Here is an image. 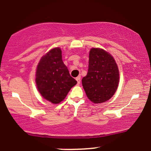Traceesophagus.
Segmentation results:
<instances>
[{"instance_id":"34e87169","label":"esophagus","mask_w":151,"mask_h":151,"mask_svg":"<svg viewBox=\"0 0 151 151\" xmlns=\"http://www.w3.org/2000/svg\"><path fill=\"white\" fill-rule=\"evenodd\" d=\"M76 80H77V84H80V81H81V77L79 76V77H77V78H76Z\"/></svg>"}]
</instances>
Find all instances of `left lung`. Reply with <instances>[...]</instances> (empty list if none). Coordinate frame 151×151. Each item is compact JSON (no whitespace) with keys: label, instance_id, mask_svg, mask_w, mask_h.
<instances>
[{"label":"left lung","instance_id":"1","mask_svg":"<svg viewBox=\"0 0 151 151\" xmlns=\"http://www.w3.org/2000/svg\"><path fill=\"white\" fill-rule=\"evenodd\" d=\"M81 82L88 99L93 103L110 99L119 83V67L113 56L101 48H91L87 74Z\"/></svg>","mask_w":151,"mask_h":151}]
</instances>
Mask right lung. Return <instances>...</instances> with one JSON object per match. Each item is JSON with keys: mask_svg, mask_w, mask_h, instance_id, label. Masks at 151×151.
Returning a JSON list of instances; mask_svg holds the SVG:
<instances>
[{"mask_svg": "<svg viewBox=\"0 0 151 151\" xmlns=\"http://www.w3.org/2000/svg\"><path fill=\"white\" fill-rule=\"evenodd\" d=\"M62 58L61 49L53 48L41 58L36 69L38 91L45 99L55 104L63 101L77 83L70 76Z\"/></svg>", "mask_w": 151, "mask_h": 151, "instance_id": "obj_1", "label": "right lung"}]
</instances>
